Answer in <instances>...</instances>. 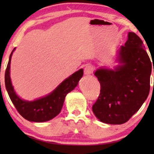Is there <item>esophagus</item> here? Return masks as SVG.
Returning <instances> with one entry per match:
<instances>
[{"instance_id":"34e87169","label":"esophagus","mask_w":154,"mask_h":154,"mask_svg":"<svg viewBox=\"0 0 154 154\" xmlns=\"http://www.w3.org/2000/svg\"><path fill=\"white\" fill-rule=\"evenodd\" d=\"M92 71H93L92 66H90V65H87V66H85V69H84V74L86 75H89L92 73Z\"/></svg>"}]
</instances>
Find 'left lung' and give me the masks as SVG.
<instances>
[{
    "label": "left lung",
    "mask_w": 154,
    "mask_h": 154,
    "mask_svg": "<svg viewBox=\"0 0 154 154\" xmlns=\"http://www.w3.org/2000/svg\"><path fill=\"white\" fill-rule=\"evenodd\" d=\"M116 61L119 64L113 69L101 67L94 72L101 90L92 111L102 123L120 125L127 122L146 100L152 67L144 43L133 32L128 33Z\"/></svg>",
    "instance_id": "8db88e82"
}]
</instances>
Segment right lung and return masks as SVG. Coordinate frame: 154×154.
Returning a JSON list of instances; mask_svg holds the SVG:
<instances>
[{"mask_svg": "<svg viewBox=\"0 0 154 154\" xmlns=\"http://www.w3.org/2000/svg\"><path fill=\"white\" fill-rule=\"evenodd\" d=\"M14 50L10 54L5 73V88L12 102L20 114L29 121L41 123L54 119L62 110L66 94L78 85L83 75V69H79L66 78L47 95L33 101L24 100L17 94L10 79V62Z\"/></svg>", "mask_w": 154, "mask_h": 154, "instance_id": "add662e5", "label": "right lung"}]
</instances>
